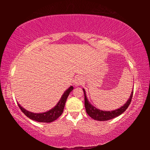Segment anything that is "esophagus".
<instances>
[{
	"label": "esophagus",
	"mask_w": 150,
	"mask_h": 150,
	"mask_svg": "<svg viewBox=\"0 0 150 150\" xmlns=\"http://www.w3.org/2000/svg\"><path fill=\"white\" fill-rule=\"evenodd\" d=\"M83 82V81L82 79V78L81 77H76L74 80H73V85L76 87H79V86H80L81 85H82V83Z\"/></svg>",
	"instance_id": "obj_1"
}]
</instances>
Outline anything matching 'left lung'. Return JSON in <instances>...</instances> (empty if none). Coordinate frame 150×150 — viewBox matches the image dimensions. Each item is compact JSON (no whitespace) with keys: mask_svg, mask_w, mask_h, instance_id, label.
<instances>
[{"mask_svg":"<svg viewBox=\"0 0 150 150\" xmlns=\"http://www.w3.org/2000/svg\"><path fill=\"white\" fill-rule=\"evenodd\" d=\"M134 89V88H133ZM83 92H84L85 95V107L86 109V112L88 114V115L93 118L94 120H98V121H106L110 120L114 118L117 117V116H120L122 115L124 111H125L128 107L130 105L131 103L132 98L133 96V92L134 91L132 90L131 93V95L130 96V98H128V100L126 101V103L124 104L123 106H122L120 108L116 109V110H112V111H105L99 110V109L95 108V106H93L91 104L89 103V101L88 100V98H87V95L85 93V90L84 88H83Z\"/></svg>","mask_w":150,"mask_h":150,"instance_id":"8db88e82","label":"left lung"}]
</instances>
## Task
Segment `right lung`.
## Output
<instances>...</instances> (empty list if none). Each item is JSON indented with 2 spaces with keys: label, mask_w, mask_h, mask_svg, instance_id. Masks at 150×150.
<instances>
[{
  "label": "right lung",
  "mask_w": 150,
  "mask_h": 150,
  "mask_svg": "<svg viewBox=\"0 0 150 150\" xmlns=\"http://www.w3.org/2000/svg\"><path fill=\"white\" fill-rule=\"evenodd\" d=\"M73 90V87L71 86V87L66 90L64 93L63 94L62 97H61L60 100L57 104L55 105L54 108L51 109V110H48L47 112L42 113H34L28 111L26 109L24 108L20 104L18 103L19 108L20 110H22L25 115L27 117H28L30 119H32L33 120L37 121L38 122H52L54 121L57 119L59 116L62 115L63 109H64V106L65 105L66 100L69 96V93Z\"/></svg>",
  "instance_id": "1"
}]
</instances>
